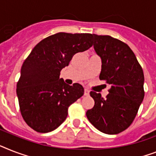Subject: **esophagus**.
I'll list each match as a JSON object with an SVG mask.
<instances>
[{
	"label": "esophagus",
	"mask_w": 156,
	"mask_h": 156,
	"mask_svg": "<svg viewBox=\"0 0 156 156\" xmlns=\"http://www.w3.org/2000/svg\"><path fill=\"white\" fill-rule=\"evenodd\" d=\"M90 94V90L87 89H85L84 90V95L86 96H88Z\"/></svg>",
	"instance_id": "34e87169"
}]
</instances>
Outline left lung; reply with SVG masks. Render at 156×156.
<instances>
[{
    "instance_id": "8db88e82",
    "label": "left lung",
    "mask_w": 156,
    "mask_h": 156,
    "mask_svg": "<svg viewBox=\"0 0 156 156\" xmlns=\"http://www.w3.org/2000/svg\"><path fill=\"white\" fill-rule=\"evenodd\" d=\"M94 49L102 60L100 80L111 85L107 98L91 91L94 106L87 111L90 123L101 132L116 135L132 123L144 98V75L128 45L112 37L93 34Z\"/></svg>"
}]
</instances>
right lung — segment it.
Masks as SVG:
<instances>
[{"label":"right lung","mask_w":156,"mask_h":156,"mask_svg":"<svg viewBox=\"0 0 156 156\" xmlns=\"http://www.w3.org/2000/svg\"><path fill=\"white\" fill-rule=\"evenodd\" d=\"M93 34L58 33L43 39L21 66L16 95L21 115L34 131H54L66 120L68 108L84 94L79 83L60 78L73 56L92 46Z\"/></svg>","instance_id":"1"}]
</instances>
